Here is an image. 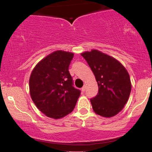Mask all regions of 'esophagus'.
Here are the masks:
<instances>
[{"label":"esophagus","mask_w":152,"mask_h":152,"mask_svg":"<svg viewBox=\"0 0 152 152\" xmlns=\"http://www.w3.org/2000/svg\"><path fill=\"white\" fill-rule=\"evenodd\" d=\"M85 90H86V86H83L81 88V91H83V92H84Z\"/></svg>","instance_id":"obj_1"}]
</instances>
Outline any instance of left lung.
Wrapping results in <instances>:
<instances>
[{
    "mask_svg": "<svg viewBox=\"0 0 152 152\" xmlns=\"http://www.w3.org/2000/svg\"><path fill=\"white\" fill-rule=\"evenodd\" d=\"M93 71L99 93L91 99L96 114L111 117L123 109L129 97L132 83L129 73L116 59L98 50L81 53Z\"/></svg>",
    "mask_w": 152,
    "mask_h": 152,
    "instance_id": "1",
    "label": "left lung"
}]
</instances>
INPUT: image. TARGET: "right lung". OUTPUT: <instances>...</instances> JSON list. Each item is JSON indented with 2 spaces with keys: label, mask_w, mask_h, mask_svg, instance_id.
I'll return each instance as SVG.
<instances>
[{
  "label": "right lung",
  "mask_w": 152,
  "mask_h": 152,
  "mask_svg": "<svg viewBox=\"0 0 152 152\" xmlns=\"http://www.w3.org/2000/svg\"><path fill=\"white\" fill-rule=\"evenodd\" d=\"M74 53L56 50L42 59L31 73L29 90L33 102L41 112L61 118L74 110L81 94L75 88L69 67Z\"/></svg>",
  "instance_id": "add662e5"
}]
</instances>
